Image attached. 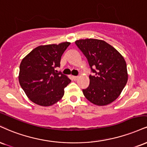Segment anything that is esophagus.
Segmentation results:
<instances>
[{"mask_svg":"<svg viewBox=\"0 0 147 147\" xmlns=\"http://www.w3.org/2000/svg\"><path fill=\"white\" fill-rule=\"evenodd\" d=\"M78 76H73V79L74 80H78Z\"/></svg>","mask_w":147,"mask_h":147,"instance_id":"esophagus-1","label":"esophagus"}]
</instances>
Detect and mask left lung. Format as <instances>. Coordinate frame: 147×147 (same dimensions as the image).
<instances>
[{"mask_svg": "<svg viewBox=\"0 0 147 147\" xmlns=\"http://www.w3.org/2000/svg\"><path fill=\"white\" fill-rule=\"evenodd\" d=\"M75 43L87 58L94 74L89 76V87L82 89L84 96L98 106L110 104L120 96L128 80L125 59L104 40L82 39Z\"/></svg>", "mask_w": 147, "mask_h": 147, "instance_id": "obj_1", "label": "left lung"}]
</instances>
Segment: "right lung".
I'll return each instance as SVG.
<instances>
[{
  "label": "right lung",
  "instance_id": "obj_1",
  "mask_svg": "<svg viewBox=\"0 0 147 147\" xmlns=\"http://www.w3.org/2000/svg\"><path fill=\"white\" fill-rule=\"evenodd\" d=\"M70 42L36 47L22 59L19 82L31 101L43 107L53 105L64 96L70 83L68 77L55 69L60 66L62 55Z\"/></svg>",
  "mask_w": 147,
  "mask_h": 147
}]
</instances>
